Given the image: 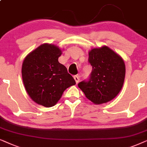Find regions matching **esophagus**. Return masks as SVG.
<instances>
[{"instance_id":"34e87169","label":"esophagus","mask_w":147,"mask_h":147,"mask_svg":"<svg viewBox=\"0 0 147 147\" xmlns=\"http://www.w3.org/2000/svg\"><path fill=\"white\" fill-rule=\"evenodd\" d=\"M74 79H75V81H76V83L77 84H78V83H79V80H80V79H79V77H78V76H75V77H74Z\"/></svg>"}]
</instances>
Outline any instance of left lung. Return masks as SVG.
Segmentation results:
<instances>
[{
  "instance_id": "obj_1",
  "label": "left lung",
  "mask_w": 147,
  "mask_h": 147,
  "mask_svg": "<svg viewBox=\"0 0 147 147\" xmlns=\"http://www.w3.org/2000/svg\"><path fill=\"white\" fill-rule=\"evenodd\" d=\"M92 71L88 81L78 84L86 97L94 104H102L114 99L124 85L126 66L122 58L106 46L89 52Z\"/></svg>"
}]
</instances>
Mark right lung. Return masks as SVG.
I'll use <instances>...</instances> for the list:
<instances>
[{
    "label": "right lung",
    "mask_w": 147,
    "mask_h": 147,
    "mask_svg": "<svg viewBox=\"0 0 147 147\" xmlns=\"http://www.w3.org/2000/svg\"><path fill=\"white\" fill-rule=\"evenodd\" d=\"M62 50L52 44H43L27 54L23 62V82L34 102L46 107L55 105L62 93L76 82L67 68L58 62Z\"/></svg>",
    "instance_id": "right-lung-1"
}]
</instances>
